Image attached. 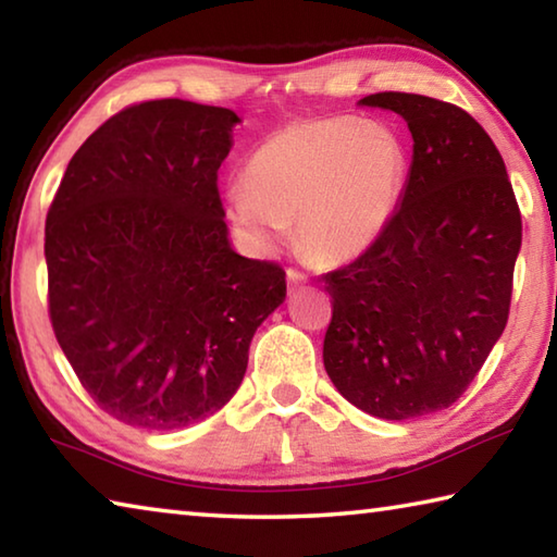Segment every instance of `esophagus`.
Listing matches in <instances>:
<instances>
[{
    "mask_svg": "<svg viewBox=\"0 0 557 557\" xmlns=\"http://www.w3.org/2000/svg\"><path fill=\"white\" fill-rule=\"evenodd\" d=\"M287 285H289V289H297L301 285H307V275H305V272H299V270H287Z\"/></svg>",
    "mask_w": 557,
    "mask_h": 557,
    "instance_id": "34e87169",
    "label": "esophagus"
}]
</instances>
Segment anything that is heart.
Listing matches in <instances>:
<instances>
[{
    "label": "heart",
    "instance_id": "b5f03b06",
    "mask_svg": "<svg viewBox=\"0 0 557 557\" xmlns=\"http://www.w3.org/2000/svg\"><path fill=\"white\" fill-rule=\"evenodd\" d=\"M408 174L400 137L358 117L301 120L252 149L245 182L225 186V213L245 240L272 250L295 221L317 262L363 256L388 228Z\"/></svg>",
    "mask_w": 557,
    "mask_h": 557
}]
</instances>
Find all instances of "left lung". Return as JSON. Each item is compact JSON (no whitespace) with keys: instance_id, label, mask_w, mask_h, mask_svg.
<instances>
[{"instance_id":"1","label":"left lung","mask_w":557,"mask_h":557,"mask_svg":"<svg viewBox=\"0 0 557 557\" xmlns=\"http://www.w3.org/2000/svg\"><path fill=\"white\" fill-rule=\"evenodd\" d=\"M358 106L408 122L412 162L381 238L324 275L334 305L324 369L358 410L414 420L449 408L504 334L521 213L502 154L469 112L412 92Z\"/></svg>"}]
</instances>
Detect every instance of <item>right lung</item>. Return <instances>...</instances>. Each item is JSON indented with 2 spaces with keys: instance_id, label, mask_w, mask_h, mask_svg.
<instances>
[{
  "instance_id": "obj_1",
  "label": "right lung",
  "mask_w": 557,
  "mask_h": 557,
  "mask_svg": "<svg viewBox=\"0 0 557 557\" xmlns=\"http://www.w3.org/2000/svg\"><path fill=\"white\" fill-rule=\"evenodd\" d=\"M238 122L176 98L122 110L73 154L46 215L55 338L125 425L169 432L221 410L285 301L282 268L238 256L223 221Z\"/></svg>"
}]
</instances>
